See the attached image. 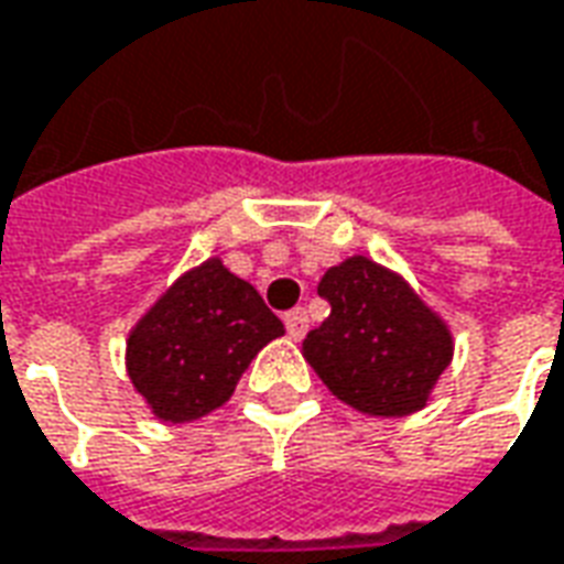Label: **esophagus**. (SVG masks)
Instances as JSON below:
<instances>
[{
    "label": "esophagus",
    "mask_w": 564,
    "mask_h": 564,
    "mask_svg": "<svg viewBox=\"0 0 564 564\" xmlns=\"http://www.w3.org/2000/svg\"><path fill=\"white\" fill-rule=\"evenodd\" d=\"M283 323H286V333L290 338H302L308 333V311L305 308H293L283 314Z\"/></svg>",
    "instance_id": "obj_1"
}]
</instances>
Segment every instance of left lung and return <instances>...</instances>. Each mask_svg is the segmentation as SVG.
Returning <instances> with one entry per match:
<instances>
[{"label": "left lung", "instance_id": "obj_1", "mask_svg": "<svg viewBox=\"0 0 564 564\" xmlns=\"http://www.w3.org/2000/svg\"><path fill=\"white\" fill-rule=\"evenodd\" d=\"M317 293L329 317L305 336L302 354L333 397L378 419L424 409L452 364L446 321L397 271L366 256L333 265Z\"/></svg>", "mask_w": 564, "mask_h": 564}]
</instances>
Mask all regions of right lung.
<instances>
[{"label": "right lung", "instance_id": "add662e5", "mask_svg": "<svg viewBox=\"0 0 564 564\" xmlns=\"http://www.w3.org/2000/svg\"><path fill=\"white\" fill-rule=\"evenodd\" d=\"M283 336L253 283L207 259L161 293L128 336V376L152 415L195 421L226 403L259 350Z\"/></svg>", "mask_w": 564, "mask_h": 564}]
</instances>
